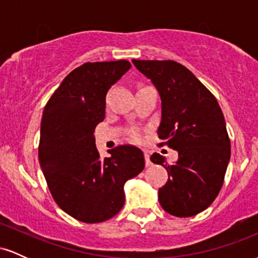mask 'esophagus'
<instances>
[{
  "label": "esophagus",
  "instance_id": "34e87169",
  "mask_svg": "<svg viewBox=\"0 0 258 258\" xmlns=\"http://www.w3.org/2000/svg\"><path fill=\"white\" fill-rule=\"evenodd\" d=\"M144 159H146V166H150L152 161H150V155L148 150H144Z\"/></svg>",
  "mask_w": 258,
  "mask_h": 258
}]
</instances>
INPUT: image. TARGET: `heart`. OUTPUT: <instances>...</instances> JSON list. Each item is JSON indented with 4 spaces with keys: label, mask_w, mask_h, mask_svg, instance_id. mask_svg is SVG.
<instances>
[{
    "label": "heart",
    "mask_w": 258,
    "mask_h": 258,
    "mask_svg": "<svg viewBox=\"0 0 258 258\" xmlns=\"http://www.w3.org/2000/svg\"><path fill=\"white\" fill-rule=\"evenodd\" d=\"M131 136H132L133 139H139V138H141V136H139L138 131H132L131 132Z\"/></svg>",
    "instance_id": "b5f03b06"
}]
</instances>
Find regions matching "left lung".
Returning <instances> with one entry per match:
<instances>
[{
    "mask_svg": "<svg viewBox=\"0 0 258 258\" xmlns=\"http://www.w3.org/2000/svg\"><path fill=\"white\" fill-rule=\"evenodd\" d=\"M132 63L159 92V138L178 152L173 165L158 153L150 156L168 173L166 184L159 189L160 205L176 217L200 214L220 193L230 159L223 112L214 94L182 64L137 59Z\"/></svg>",
    "mask_w": 258,
    "mask_h": 258,
    "instance_id": "left-lung-1",
    "label": "left lung"
}]
</instances>
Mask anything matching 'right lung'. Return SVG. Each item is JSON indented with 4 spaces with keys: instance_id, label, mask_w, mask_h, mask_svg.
I'll list each match as a JSON object with an SVG mask.
<instances>
[{
    "instance_id": "obj_1",
    "label": "right lung",
    "mask_w": 258,
    "mask_h": 258,
    "mask_svg": "<svg viewBox=\"0 0 258 258\" xmlns=\"http://www.w3.org/2000/svg\"><path fill=\"white\" fill-rule=\"evenodd\" d=\"M128 60L85 63L65 78L44 106L38 160L58 206L85 223L114 217L125 204L123 185L143 171L139 148L119 146L100 159L94 130L105 116L109 88Z\"/></svg>"
}]
</instances>
